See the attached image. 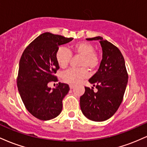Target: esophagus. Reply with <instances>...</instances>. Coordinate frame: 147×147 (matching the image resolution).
<instances>
[{
    "label": "esophagus",
    "instance_id": "esophagus-1",
    "mask_svg": "<svg viewBox=\"0 0 147 147\" xmlns=\"http://www.w3.org/2000/svg\"><path fill=\"white\" fill-rule=\"evenodd\" d=\"M70 86V89H72V88H74V87H75V86L74 85V84H70V86Z\"/></svg>",
    "mask_w": 147,
    "mask_h": 147
}]
</instances>
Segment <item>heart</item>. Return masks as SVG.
I'll return each instance as SVG.
<instances>
[{
  "label": "heart",
  "instance_id": "1",
  "mask_svg": "<svg viewBox=\"0 0 147 147\" xmlns=\"http://www.w3.org/2000/svg\"><path fill=\"white\" fill-rule=\"evenodd\" d=\"M71 52L65 47H59L55 53V59L61 68L68 67L72 59V54L75 56L81 57L78 66L79 68L69 69L62 73L61 77L64 82L75 84L87 78L89 71L92 72L98 68L100 59L97 52L95 51V47L87 41H80L71 47Z\"/></svg>",
  "mask_w": 147,
  "mask_h": 147
}]
</instances>
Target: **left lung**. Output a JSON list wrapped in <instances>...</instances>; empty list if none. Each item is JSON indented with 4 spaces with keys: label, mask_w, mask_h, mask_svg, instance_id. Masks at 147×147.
<instances>
[{
    "label": "left lung",
    "mask_w": 147,
    "mask_h": 147,
    "mask_svg": "<svg viewBox=\"0 0 147 147\" xmlns=\"http://www.w3.org/2000/svg\"><path fill=\"white\" fill-rule=\"evenodd\" d=\"M86 39L99 40L103 55L98 70L89 79L97 92H94L93 87H85L80 107L88 119L103 122L112 117L120 106L129 76L122 54L115 45L101 36Z\"/></svg>",
    "instance_id": "obj_1"
}]
</instances>
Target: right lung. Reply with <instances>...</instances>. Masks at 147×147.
<instances>
[{"label":"right lung","instance_id":"1","mask_svg":"<svg viewBox=\"0 0 147 147\" xmlns=\"http://www.w3.org/2000/svg\"><path fill=\"white\" fill-rule=\"evenodd\" d=\"M72 39L45 32L30 43L22 54L16 79L18 90L27 110L37 119L50 120L61 112L62 101L70 87L59 82L51 90L48 84L58 82L55 75L59 69L55 59L57 49Z\"/></svg>","mask_w":147,"mask_h":147}]
</instances>
